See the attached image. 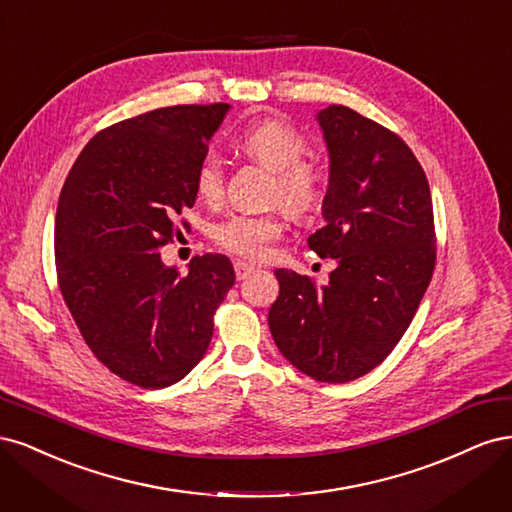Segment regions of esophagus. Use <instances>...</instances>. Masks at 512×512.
Here are the masks:
<instances>
[{"mask_svg": "<svg viewBox=\"0 0 512 512\" xmlns=\"http://www.w3.org/2000/svg\"><path fill=\"white\" fill-rule=\"evenodd\" d=\"M254 271H256V267L250 265V262H243V260H237V262H235V275H237V280H247V277H250Z\"/></svg>", "mask_w": 512, "mask_h": 512, "instance_id": "34e87169", "label": "esophagus"}]
</instances>
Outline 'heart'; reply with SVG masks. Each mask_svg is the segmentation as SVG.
Returning <instances> with one entry per match:
<instances>
[{
  "label": "heart",
  "mask_w": 512,
  "mask_h": 512,
  "mask_svg": "<svg viewBox=\"0 0 512 512\" xmlns=\"http://www.w3.org/2000/svg\"><path fill=\"white\" fill-rule=\"evenodd\" d=\"M239 147L252 158L275 170L273 198L294 213L314 211L324 192L322 173L312 162L301 160L305 153L303 136L288 121L269 117L247 126L239 138ZM194 188L200 198L218 200L224 190V170L215 156H205L194 173ZM286 215L282 209L265 213H232L211 228V237L226 252L241 258L258 260L267 256L269 245L284 235Z\"/></svg>",
  "instance_id": "heart-1"
}]
</instances>
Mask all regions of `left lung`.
Masks as SVG:
<instances>
[{"instance_id":"1","label":"left lung","mask_w":512,"mask_h":512,"mask_svg":"<svg viewBox=\"0 0 512 512\" xmlns=\"http://www.w3.org/2000/svg\"><path fill=\"white\" fill-rule=\"evenodd\" d=\"M318 123L331 166L324 226L307 245L337 267L324 286L277 269L269 329L305 376L339 384L378 367L404 337L436 267V228L425 170L395 132L342 104Z\"/></svg>"}]
</instances>
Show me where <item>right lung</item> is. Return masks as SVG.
Instances as JSON below:
<instances>
[{
    "label": "right lung",
    "instance_id": "1",
    "mask_svg": "<svg viewBox=\"0 0 512 512\" xmlns=\"http://www.w3.org/2000/svg\"><path fill=\"white\" fill-rule=\"evenodd\" d=\"M228 104L156 108L98 132L61 188L55 265L85 344L115 376L164 389L203 359L213 314L235 284L222 254L194 256L188 275L160 247L194 207V173Z\"/></svg>",
    "mask_w": 512,
    "mask_h": 512
}]
</instances>
